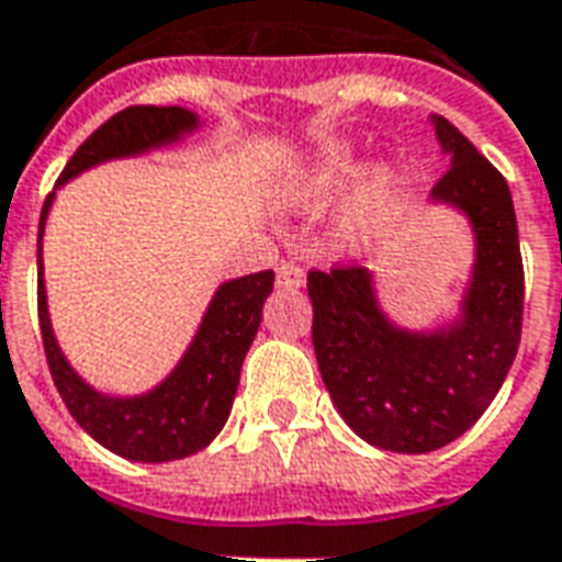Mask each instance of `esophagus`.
Segmentation results:
<instances>
[{
  "label": "esophagus",
  "mask_w": 562,
  "mask_h": 562,
  "mask_svg": "<svg viewBox=\"0 0 562 562\" xmlns=\"http://www.w3.org/2000/svg\"><path fill=\"white\" fill-rule=\"evenodd\" d=\"M304 282H307L304 270L294 268V265H289V261H282L280 268H277V285H280V289H285V292H297Z\"/></svg>",
  "instance_id": "34e87169"
}]
</instances>
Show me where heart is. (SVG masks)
Masks as SVG:
<instances>
[{"mask_svg":"<svg viewBox=\"0 0 562 562\" xmlns=\"http://www.w3.org/2000/svg\"><path fill=\"white\" fill-rule=\"evenodd\" d=\"M349 187L353 191L348 190ZM328 240L337 252L359 255L383 240L404 213L411 179L395 160L364 158L359 143H328L292 164L273 182V200L289 213H319L346 194Z\"/></svg>","mask_w":562,"mask_h":562,"instance_id":"obj_1","label":"heart"}]
</instances>
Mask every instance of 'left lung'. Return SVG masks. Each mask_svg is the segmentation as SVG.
<instances>
[{
    "label": "left lung",
    "mask_w": 562,
    "mask_h": 562,
    "mask_svg": "<svg viewBox=\"0 0 562 562\" xmlns=\"http://www.w3.org/2000/svg\"><path fill=\"white\" fill-rule=\"evenodd\" d=\"M450 170L429 206L472 234V268L453 316L404 325L380 301L376 273L313 270V349L337 414L362 441L431 453L481 419L512 371L524 319V265L508 182L441 115H429Z\"/></svg>",
    "instance_id": "8db88e82"
}]
</instances>
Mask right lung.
Instances as JSON below:
<instances>
[{"label": "right lung", "mask_w": 562, "mask_h": 562, "mask_svg": "<svg viewBox=\"0 0 562 562\" xmlns=\"http://www.w3.org/2000/svg\"><path fill=\"white\" fill-rule=\"evenodd\" d=\"M200 127V115L186 105H133L117 112L100 131L90 133L63 167L57 188L48 194L38 218V325L54 386L93 441L131 462L186 459L210 447L215 435L225 429L240 386L243 359L258 335L265 301L273 292V270L222 282L203 310L186 352L155 386L143 392H105L78 374L54 335L42 240L54 198L66 182L109 160L143 158L172 148Z\"/></svg>", "instance_id": "obj_1"}]
</instances>
